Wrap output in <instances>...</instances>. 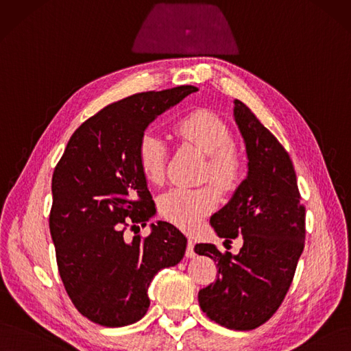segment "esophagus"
Returning <instances> with one entry per match:
<instances>
[{"mask_svg": "<svg viewBox=\"0 0 351 351\" xmlns=\"http://www.w3.org/2000/svg\"><path fill=\"white\" fill-rule=\"evenodd\" d=\"M185 256H186L188 258L195 257V252H193V240H192L191 237L188 239V245H186V252H185Z\"/></svg>", "mask_w": 351, "mask_h": 351, "instance_id": "1", "label": "esophagus"}]
</instances>
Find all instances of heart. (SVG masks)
<instances>
[{
	"mask_svg": "<svg viewBox=\"0 0 351 351\" xmlns=\"http://www.w3.org/2000/svg\"><path fill=\"white\" fill-rule=\"evenodd\" d=\"M180 140L206 154L202 179H211L224 192L232 191L240 179L241 165L232 150V136L227 124L211 111H195L185 115L173 125ZM167 147L154 134L143 136L137 150V162L143 176L150 184H160L165 176ZM219 195L213 184L199 188H172L160 197L159 213L173 226L192 231L218 205Z\"/></svg>",
	"mask_w": 351,
	"mask_h": 351,
	"instance_id": "obj_1",
	"label": "heart"
}]
</instances>
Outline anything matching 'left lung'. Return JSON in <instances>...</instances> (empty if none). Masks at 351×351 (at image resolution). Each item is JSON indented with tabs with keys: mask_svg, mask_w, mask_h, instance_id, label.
<instances>
[{
	"mask_svg": "<svg viewBox=\"0 0 351 351\" xmlns=\"http://www.w3.org/2000/svg\"><path fill=\"white\" fill-rule=\"evenodd\" d=\"M234 120L245 143L247 178L210 223L218 237L243 236L239 254L214 244L195 253L217 262V279L199 291V306L230 330L249 331L271 318L287 296L305 244V206L288 152L247 106L234 101Z\"/></svg>",
	"mask_w": 351,
	"mask_h": 351,
	"instance_id": "1",
	"label": "left lung"
}]
</instances>
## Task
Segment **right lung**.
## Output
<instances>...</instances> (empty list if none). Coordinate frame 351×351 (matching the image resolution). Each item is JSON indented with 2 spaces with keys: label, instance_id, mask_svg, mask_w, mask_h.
Wrapping results in <instances>:
<instances>
[{
  "label": "right lung",
  "instance_id": "add662e5",
  "mask_svg": "<svg viewBox=\"0 0 351 351\" xmlns=\"http://www.w3.org/2000/svg\"><path fill=\"white\" fill-rule=\"evenodd\" d=\"M197 90L182 85L110 104L76 128L55 167L49 227L59 275L75 308L99 326L145 317L153 276L185 254V236L169 223L132 241L124 231L145 227L156 213L137 162L145 130Z\"/></svg>",
  "mask_w": 351,
  "mask_h": 351
}]
</instances>
